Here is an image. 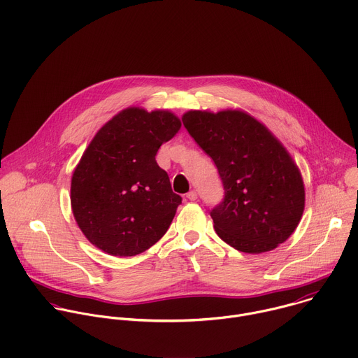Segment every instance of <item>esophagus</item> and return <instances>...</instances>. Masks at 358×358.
<instances>
[{"label": "esophagus", "instance_id": "esophagus-1", "mask_svg": "<svg viewBox=\"0 0 358 358\" xmlns=\"http://www.w3.org/2000/svg\"><path fill=\"white\" fill-rule=\"evenodd\" d=\"M187 198L189 199V201H195L196 198H198V194H196V191L195 189H192V191H189L188 194H187Z\"/></svg>", "mask_w": 358, "mask_h": 358}]
</instances>
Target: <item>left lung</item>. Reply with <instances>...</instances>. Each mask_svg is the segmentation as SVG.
<instances>
[{
	"instance_id": "1",
	"label": "left lung",
	"mask_w": 358,
	"mask_h": 358,
	"mask_svg": "<svg viewBox=\"0 0 358 358\" xmlns=\"http://www.w3.org/2000/svg\"><path fill=\"white\" fill-rule=\"evenodd\" d=\"M182 124L213 160L224 189L210 210L220 239L245 253L284 243L305 206L302 177L285 148L241 110H189Z\"/></svg>"
}]
</instances>
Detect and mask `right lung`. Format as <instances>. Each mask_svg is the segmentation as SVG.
Here are the masks:
<instances>
[{
  "label": "right lung",
  "mask_w": 358,
  "mask_h": 358,
  "mask_svg": "<svg viewBox=\"0 0 358 358\" xmlns=\"http://www.w3.org/2000/svg\"><path fill=\"white\" fill-rule=\"evenodd\" d=\"M180 127L171 112L129 108L98 131L71 178L73 215L94 246L131 257L164 236L182 198L156 155Z\"/></svg>",
  "instance_id": "right-lung-1"
}]
</instances>
